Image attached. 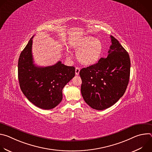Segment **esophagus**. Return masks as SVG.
Wrapping results in <instances>:
<instances>
[{
    "mask_svg": "<svg viewBox=\"0 0 152 152\" xmlns=\"http://www.w3.org/2000/svg\"><path fill=\"white\" fill-rule=\"evenodd\" d=\"M79 72H80V68L76 67L75 69V74L76 75H78L79 74Z\"/></svg>",
    "mask_w": 152,
    "mask_h": 152,
    "instance_id": "34e87169",
    "label": "esophagus"
}]
</instances>
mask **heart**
Wrapping results in <instances>:
<instances>
[{
    "mask_svg": "<svg viewBox=\"0 0 152 152\" xmlns=\"http://www.w3.org/2000/svg\"><path fill=\"white\" fill-rule=\"evenodd\" d=\"M72 47L77 52L78 61L86 66L96 64L100 60L103 50L102 41L92 36L80 39L73 43Z\"/></svg>",
    "mask_w": 152,
    "mask_h": 152,
    "instance_id": "heart-1",
    "label": "heart"
}]
</instances>
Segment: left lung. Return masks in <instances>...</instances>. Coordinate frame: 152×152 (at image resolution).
<instances>
[{"label":"left lung","mask_w":152,"mask_h":152,"mask_svg":"<svg viewBox=\"0 0 152 152\" xmlns=\"http://www.w3.org/2000/svg\"><path fill=\"white\" fill-rule=\"evenodd\" d=\"M112 45L106 58L79 72L85 102L96 110L114 104L124 94L129 80L131 61L119 41L111 35Z\"/></svg>","instance_id":"8db88e82"}]
</instances>
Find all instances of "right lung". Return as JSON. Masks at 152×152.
I'll return each mask as SVG.
<instances>
[{"instance_id": "1", "label": "right lung", "mask_w": 152, "mask_h": 152, "mask_svg": "<svg viewBox=\"0 0 152 152\" xmlns=\"http://www.w3.org/2000/svg\"><path fill=\"white\" fill-rule=\"evenodd\" d=\"M32 37L21 52L18 62L20 89L35 106L51 110L62 99V89L75 75V68L61 61L52 66L38 67L34 64Z\"/></svg>"}]
</instances>
